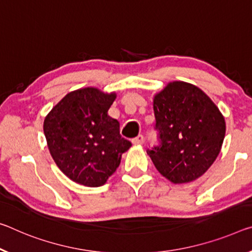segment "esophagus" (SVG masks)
<instances>
[{
    "label": "esophagus",
    "instance_id": "obj_1",
    "mask_svg": "<svg viewBox=\"0 0 252 252\" xmlns=\"http://www.w3.org/2000/svg\"><path fill=\"white\" fill-rule=\"evenodd\" d=\"M145 142V137L142 134H139L138 137H135L132 139V143L133 145H142Z\"/></svg>",
    "mask_w": 252,
    "mask_h": 252
}]
</instances>
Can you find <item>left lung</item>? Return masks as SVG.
Wrapping results in <instances>:
<instances>
[{
  "label": "left lung",
  "mask_w": 252,
  "mask_h": 252,
  "mask_svg": "<svg viewBox=\"0 0 252 252\" xmlns=\"http://www.w3.org/2000/svg\"><path fill=\"white\" fill-rule=\"evenodd\" d=\"M158 145L147 149L157 170L174 184L202 176L217 159L225 135L224 118L198 87L169 83L154 98Z\"/></svg>",
  "instance_id": "left-lung-1"
}]
</instances>
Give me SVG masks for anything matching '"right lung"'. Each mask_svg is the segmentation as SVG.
<instances>
[{"instance_id":"1","label":"right lung","mask_w":252,"mask_h":252,"mask_svg":"<svg viewBox=\"0 0 252 252\" xmlns=\"http://www.w3.org/2000/svg\"><path fill=\"white\" fill-rule=\"evenodd\" d=\"M115 93L94 87L67 94L43 122L56 165L71 181L89 187L105 184L131 142L120 134V123L107 111Z\"/></svg>"}]
</instances>
